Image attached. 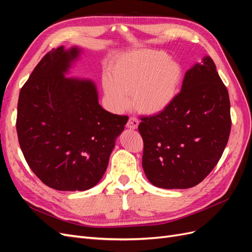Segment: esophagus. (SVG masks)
I'll list each match as a JSON object with an SVG mask.
<instances>
[{
	"instance_id": "esophagus-1",
	"label": "esophagus",
	"mask_w": 252,
	"mask_h": 252,
	"mask_svg": "<svg viewBox=\"0 0 252 252\" xmlns=\"http://www.w3.org/2000/svg\"><path fill=\"white\" fill-rule=\"evenodd\" d=\"M139 126V120L134 118V117H131L129 118L128 120V123H127V128L129 129H136Z\"/></svg>"
}]
</instances>
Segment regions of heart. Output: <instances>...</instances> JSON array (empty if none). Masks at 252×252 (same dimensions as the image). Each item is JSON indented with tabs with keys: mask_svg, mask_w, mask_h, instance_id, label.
Segmentation results:
<instances>
[{
	"mask_svg": "<svg viewBox=\"0 0 252 252\" xmlns=\"http://www.w3.org/2000/svg\"><path fill=\"white\" fill-rule=\"evenodd\" d=\"M183 81L182 66L164 51L143 49L119 58L104 79L111 108L120 113L130 105L154 116L166 110L177 97Z\"/></svg>",
	"mask_w": 252,
	"mask_h": 252,
	"instance_id": "obj_1",
	"label": "heart"
}]
</instances>
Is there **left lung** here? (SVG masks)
<instances>
[{
  "instance_id": "8db88e82",
  "label": "left lung",
  "mask_w": 252,
  "mask_h": 252,
  "mask_svg": "<svg viewBox=\"0 0 252 252\" xmlns=\"http://www.w3.org/2000/svg\"><path fill=\"white\" fill-rule=\"evenodd\" d=\"M142 165L152 185L186 189L201 183L230 134V101L210 57L185 73L181 93L161 113L141 119Z\"/></svg>"
}]
</instances>
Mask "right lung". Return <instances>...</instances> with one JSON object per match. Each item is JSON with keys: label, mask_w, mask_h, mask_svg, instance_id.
Listing matches in <instances>:
<instances>
[{"label": "right lung", "mask_w": 252, "mask_h": 252, "mask_svg": "<svg viewBox=\"0 0 252 252\" xmlns=\"http://www.w3.org/2000/svg\"><path fill=\"white\" fill-rule=\"evenodd\" d=\"M80 52L61 46L46 53L18 102L17 132L26 162L45 185L61 191H84L100 182L128 121L102 108L93 81L65 77Z\"/></svg>", "instance_id": "right-lung-1"}]
</instances>
